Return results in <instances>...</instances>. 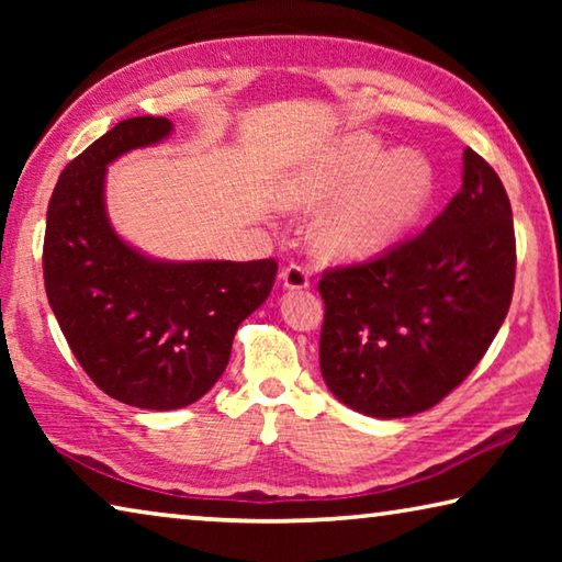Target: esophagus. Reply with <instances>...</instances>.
<instances>
[{"mask_svg": "<svg viewBox=\"0 0 562 562\" xmlns=\"http://www.w3.org/2000/svg\"><path fill=\"white\" fill-rule=\"evenodd\" d=\"M280 280L284 284V290H307L310 288V270L300 268V265H288L282 270Z\"/></svg>", "mask_w": 562, "mask_h": 562, "instance_id": "esophagus-1", "label": "esophagus"}]
</instances>
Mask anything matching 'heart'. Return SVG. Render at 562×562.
Here are the masks:
<instances>
[{
  "label": "heart",
  "instance_id": "b5f03b06",
  "mask_svg": "<svg viewBox=\"0 0 562 562\" xmlns=\"http://www.w3.org/2000/svg\"><path fill=\"white\" fill-rule=\"evenodd\" d=\"M431 168L389 154L369 133H347L292 170L284 203L317 213L310 243L322 260L359 262L394 245L429 203Z\"/></svg>",
  "mask_w": 562,
  "mask_h": 562
}]
</instances>
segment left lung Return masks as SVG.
<instances>
[{
  "mask_svg": "<svg viewBox=\"0 0 562 562\" xmlns=\"http://www.w3.org/2000/svg\"><path fill=\"white\" fill-rule=\"evenodd\" d=\"M516 280L510 201L486 160L463 150V186L418 233L319 280V369L341 404L374 418L426 412L486 355Z\"/></svg>",
  "mask_w": 562,
  "mask_h": 562,
  "instance_id": "8db88e82",
  "label": "left lung"
}]
</instances>
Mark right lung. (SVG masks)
<instances>
[{
  "mask_svg": "<svg viewBox=\"0 0 562 562\" xmlns=\"http://www.w3.org/2000/svg\"><path fill=\"white\" fill-rule=\"evenodd\" d=\"M173 133L164 116L126 119L61 170L46 211L44 284L66 341L119 402L170 412L211 392L233 337L278 274L274 260H160L123 240L106 211L113 160Z\"/></svg>",
  "mask_w": 562,
  "mask_h": 562,
  "instance_id": "add662e5",
  "label": "right lung"
}]
</instances>
